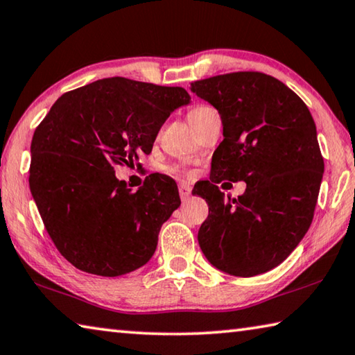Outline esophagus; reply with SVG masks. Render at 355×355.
Instances as JSON below:
<instances>
[{
  "label": "esophagus",
  "mask_w": 355,
  "mask_h": 355,
  "mask_svg": "<svg viewBox=\"0 0 355 355\" xmlns=\"http://www.w3.org/2000/svg\"><path fill=\"white\" fill-rule=\"evenodd\" d=\"M191 191H192V188L188 183H182L178 186V192H180V197H182V200L188 198L191 196Z\"/></svg>",
  "instance_id": "1"
}]
</instances>
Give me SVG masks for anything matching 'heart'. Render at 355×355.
Wrapping results in <instances>:
<instances>
[{"instance_id": "obj_1", "label": "heart", "mask_w": 355, "mask_h": 355, "mask_svg": "<svg viewBox=\"0 0 355 355\" xmlns=\"http://www.w3.org/2000/svg\"><path fill=\"white\" fill-rule=\"evenodd\" d=\"M209 112H212V108L206 107V105H197V107H194V108H192V110L188 113L189 122H191L192 125H194L196 122H198L200 119L203 118V116H205L206 113H209ZM171 171H177V167H172Z\"/></svg>"}]
</instances>
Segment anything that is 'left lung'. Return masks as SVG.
<instances>
[{"instance_id":"left-lung-1","label":"left lung","mask_w":355,"mask_h":355,"mask_svg":"<svg viewBox=\"0 0 355 355\" xmlns=\"http://www.w3.org/2000/svg\"><path fill=\"white\" fill-rule=\"evenodd\" d=\"M191 92L217 108L223 124L211 183L197 192L209 206L200 248L228 275L266 273L298 247L312 223L324 172L312 114L287 85L257 71L192 82ZM222 179L245 181L248 189L227 202L216 186Z\"/></svg>"}]
</instances>
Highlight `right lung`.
I'll return each mask as SVG.
<instances>
[{
	"label": "right lung",
	"instance_id": "obj_1",
	"mask_svg": "<svg viewBox=\"0 0 355 355\" xmlns=\"http://www.w3.org/2000/svg\"><path fill=\"white\" fill-rule=\"evenodd\" d=\"M191 102L182 87L125 77L101 79L62 94L31 143L29 186L48 234L82 272L121 276L143 267L158 233L180 206L175 182L149 175L138 191L116 166H141L161 125Z\"/></svg>",
	"mask_w": 355,
	"mask_h": 355
}]
</instances>
